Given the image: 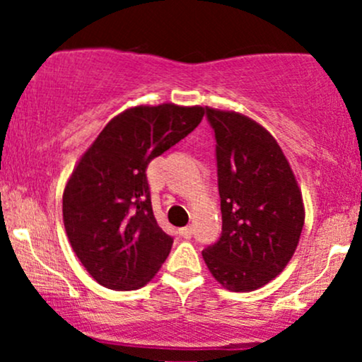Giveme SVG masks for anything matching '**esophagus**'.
Listing matches in <instances>:
<instances>
[{
	"label": "esophagus",
	"instance_id": "34e87169",
	"mask_svg": "<svg viewBox=\"0 0 362 362\" xmlns=\"http://www.w3.org/2000/svg\"><path fill=\"white\" fill-rule=\"evenodd\" d=\"M178 231H180V236H182V238H185V240H189L190 236L194 235V228H192V226L180 228V230H178Z\"/></svg>",
	"mask_w": 362,
	"mask_h": 362
}]
</instances>
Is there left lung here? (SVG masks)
Listing matches in <instances>:
<instances>
[{
    "label": "left lung",
    "instance_id": "left-lung-1",
    "mask_svg": "<svg viewBox=\"0 0 362 362\" xmlns=\"http://www.w3.org/2000/svg\"><path fill=\"white\" fill-rule=\"evenodd\" d=\"M214 129L223 233L202 252L224 289L255 291L284 271L305 224L301 189L274 136L257 120L206 107Z\"/></svg>",
    "mask_w": 362,
    "mask_h": 362
}]
</instances>
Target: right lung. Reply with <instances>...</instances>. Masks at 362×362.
Instances as JSON below:
<instances>
[{"label":"right lung","instance_id":"add662e5","mask_svg":"<svg viewBox=\"0 0 362 362\" xmlns=\"http://www.w3.org/2000/svg\"><path fill=\"white\" fill-rule=\"evenodd\" d=\"M201 105H136L115 115L83 153L62 192V221L73 252L103 288L148 284L173 238L153 214L146 168L204 117Z\"/></svg>","mask_w":362,"mask_h":362}]
</instances>
